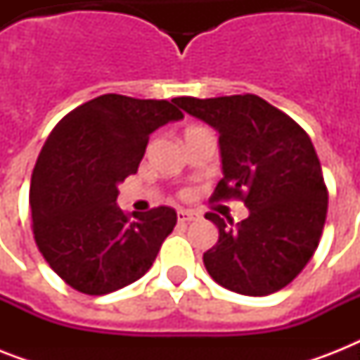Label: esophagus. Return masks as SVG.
I'll return each instance as SVG.
<instances>
[{
	"mask_svg": "<svg viewBox=\"0 0 360 360\" xmlns=\"http://www.w3.org/2000/svg\"><path fill=\"white\" fill-rule=\"evenodd\" d=\"M196 219H198V214L194 213V211H188V209H179V211H177V220L183 222V224H185V222H192V220H196Z\"/></svg>",
	"mask_w": 360,
	"mask_h": 360,
	"instance_id": "obj_1",
	"label": "esophagus"
}]
</instances>
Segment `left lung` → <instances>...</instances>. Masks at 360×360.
Instances as JSON below:
<instances>
[{
  "instance_id": "obj_1",
  "label": "left lung",
  "mask_w": 360,
  "mask_h": 360,
  "mask_svg": "<svg viewBox=\"0 0 360 360\" xmlns=\"http://www.w3.org/2000/svg\"><path fill=\"white\" fill-rule=\"evenodd\" d=\"M186 114L219 130L222 174L211 200H243L250 214L219 228L203 254L214 282L240 295L282 290L318 248L327 219V186L310 136L290 115L257 95L179 97Z\"/></svg>"
}]
</instances>
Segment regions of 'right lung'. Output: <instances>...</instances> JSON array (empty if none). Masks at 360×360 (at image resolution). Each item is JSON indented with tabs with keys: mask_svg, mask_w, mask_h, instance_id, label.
I'll use <instances>...</instances> for the list:
<instances>
[{
	"mask_svg": "<svg viewBox=\"0 0 360 360\" xmlns=\"http://www.w3.org/2000/svg\"><path fill=\"white\" fill-rule=\"evenodd\" d=\"M183 120L175 98L101 95L65 115L31 175L35 243L70 288L106 295L149 271L177 213L160 205L132 217L117 207V185L138 172L149 134Z\"/></svg>",
	"mask_w": 360,
	"mask_h": 360,
	"instance_id": "obj_1",
	"label": "right lung"
}]
</instances>
